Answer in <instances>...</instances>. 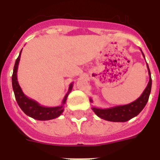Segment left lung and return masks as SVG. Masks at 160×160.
I'll return each mask as SVG.
<instances>
[{
    "label": "left lung",
    "instance_id": "1",
    "mask_svg": "<svg viewBox=\"0 0 160 160\" xmlns=\"http://www.w3.org/2000/svg\"><path fill=\"white\" fill-rule=\"evenodd\" d=\"M142 53L144 57L142 52ZM147 66H148V74H149V82L140 97L137 98L135 101L127 105L116 106V107L104 109L94 107H92L93 111L99 118L107 120V121H111V122H127L134 117L137 116L146 106L150 94H151V90H152V77H151V72H150L148 63H147ZM90 102H93L91 98H90Z\"/></svg>",
    "mask_w": 160,
    "mask_h": 160
}]
</instances>
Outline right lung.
Here are the masks:
<instances>
[{
  "label": "right lung",
  "mask_w": 160,
  "mask_h": 160,
  "mask_svg": "<svg viewBox=\"0 0 160 160\" xmlns=\"http://www.w3.org/2000/svg\"><path fill=\"white\" fill-rule=\"evenodd\" d=\"M22 51V49L20 52L19 56H18L16 62H15V65H14L13 67V73H12V89H13L14 95H15V98H16L18 106L26 115L34 118V119L46 121V120H50L58 118L64 111V104L66 103V98H67L69 94L71 92L72 88H73V83L70 85L69 90H68L67 94L65 95L64 98H63L62 105L58 106V107H43V106L40 105L35 100L29 98V97H27L24 94L18 81V74H17V73H18V65H19Z\"/></svg>",
  "instance_id": "add662e5"
}]
</instances>
